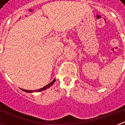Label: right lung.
I'll use <instances>...</instances> for the list:
<instances>
[{"label": "right lung", "instance_id": "obj_1", "mask_svg": "<svg viewBox=\"0 0 125 125\" xmlns=\"http://www.w3.org/2000/svg\"><path fill=\"white\" fill-rule=\"evenodd\" d=\"M55 81H56V79H54V80L52 81L51 82H50V83H49V84H47V85H45V87H42V88H40V89H37V90H27V89H21V90H22V91H25V92H27V93H33V92H39V91H43V90H45V89H48V88H49L50 87H51L52 85H53V83H54Z\"/></svg>", "mask_w": 125, "mask_h": 125}]
</instances>
